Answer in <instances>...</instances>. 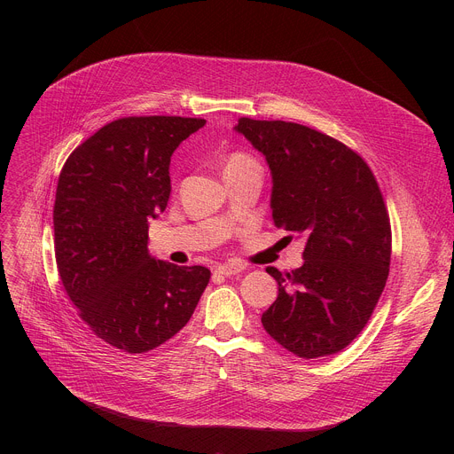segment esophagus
Wrapping results in <instances>:
<instances>
[{"mask_svg":"<svg viewBox=\"0 0 454 454\" xmlns=\"http://www.w3.org/2000/svg\"><path fill=\"white\" fill-rule=\"evenodd\" d=\"M243 270H245V267L243 265H237V263H224V265L215 267V274H221V276H226V278L239 274Z\"/></svg>","mask_w":454,"mask_h":454,"instance_id":"1","label":"esophagus"}]
</instances>
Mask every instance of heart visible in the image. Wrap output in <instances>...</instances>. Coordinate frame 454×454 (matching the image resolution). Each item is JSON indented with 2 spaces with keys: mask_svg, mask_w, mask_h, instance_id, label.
I'll use <instances>...</instances> for the list:
<instances>
[{
  "mask_svg": "<svg viewBox=\"0 0 454 454\" xmlns=\"http://www.w3.org/2000/svg\"><path fill=\"white\" fill-rule=\"evenodd\" d=\"M248 167H259V163H257L250 154H247V153H231V154L226 158L224 173L248 169Z\"/></svg>",
  "mask_w": 454,
  "mask_h": 454,
  "instance_id": "obj_1",
  "label": "heart"
}]
</instances>
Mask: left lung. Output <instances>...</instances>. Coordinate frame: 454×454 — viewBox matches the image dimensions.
<instances>
[{"label": "left lung", "instance_id": "obj_1", "mask_svg": "<svg viewBox=\"0 0 454 454\" xmlns=\"http://www.w3.org/2000/svg\"><path fill=\"white\" fill-rule=\"evenodd\" d=\"M265 154L272 219L303 237V265L281 274L265 331L301 356L344 349L368 324L390 272L392 230L368 163L342 141L291 121L241 117L235 127Z\"/></svg>", "mask_w": 454, "mask_h": 454}]
</instances>
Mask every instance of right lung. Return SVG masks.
<instances>
[{
	"label": "right lung",
	"instance_id": "obj_1",
	"mask_svg": "<svg viewBox=\"0 0 454 454\" xmlns=\"http://www.w3.org/2000/svg\"><path fill=\"white\" fill-rule=\"evenodd\" d=\"M200 117L132 115L105 125L62 167L53 207L55 257L67 298L95 337L147 353L189 322L209 269L149 254V221L171 195L175 149Z\"/></svg>",
	"mask_w": 454,
	"mask_h": 454
}]
</instances>
